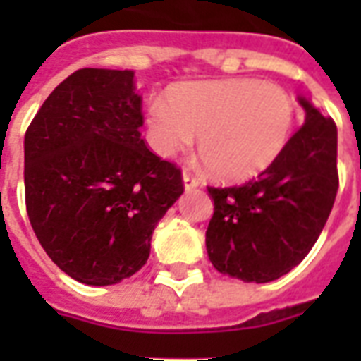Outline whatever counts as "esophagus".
Masks as SVG:
<instances>
[{"mask_svg":"<svg viewBox=\"0 0 361 361\" xmlns=\"http://www.w3.org/2000/svg\"><path fill=\"white\" fill-rule=\"evenodd\" d=\"M183 187H185V191H192L198 187V180L191 172H183Z\"/></svg>","mask_w":361,"mask_h":361,"instance_id":"34e87169","label":"esophagus"}]
</instances>
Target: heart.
<instances>
[{"label":"heart","instance_id":"obj_1","mask_svg":"<svg viewBox=\"0 0 361 361\" xmlns=\"http://www.w3.org/2000/svg\"><path fill=\"white\" fill-rule=\"evenodd\" d=\"M294 103L277 84L255 78L185 82L170 87L166 104L146 109L147 144L161 157L189 149L215 178L243 181L279 157L290 138Z\"/></svg>","mask_w":361,"mask_h":361}]
</instances>
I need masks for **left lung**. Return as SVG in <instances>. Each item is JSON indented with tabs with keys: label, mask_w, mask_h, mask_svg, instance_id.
<instances>
[{
	"label": "left lung",
	"mask_w": 361,
	"mask_h": 361,
	"mask_svg": "<svg viewBox=\"0 0 361 361\" xmlns=\"http://www.w3.org/2000/svg\"><path fill=\"white\" fill-rule=\"evenodd\" d=\"M305 121L281 155L245 185L215 189L206 249L214 268L245 283H269L302 262L337 195V127L309 99Z\"/></svg>",
	"instance_id": "left-lung-1"
}]
</instances>
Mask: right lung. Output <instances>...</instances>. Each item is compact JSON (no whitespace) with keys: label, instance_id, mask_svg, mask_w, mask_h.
<instances>
[{"label":"right lung","instance_id":"1","mask_svg":"<svg viewBox=\"0 0 361 361\" xmlns=\"http://www.w3.org/2000/svg\"><path fill=\"white\" fill-rule=\"evenodd\" d=\"M135 71L78 69L24 138L25 206L52 262L78 283L116 285L146 264L181 172L142 140Z\"/></svg>","mask_w":361,"mask_h":361}]
</instances>
